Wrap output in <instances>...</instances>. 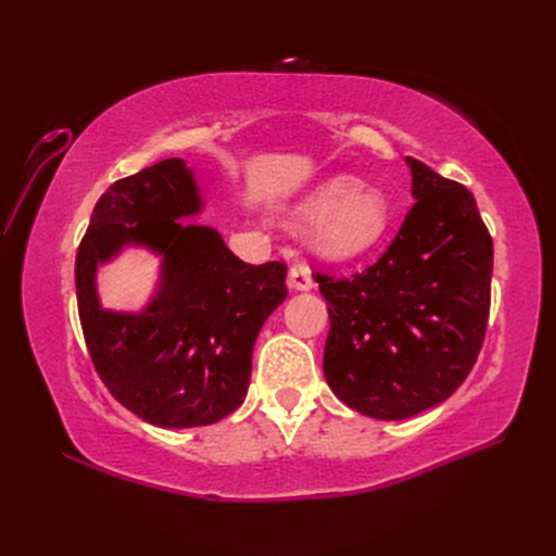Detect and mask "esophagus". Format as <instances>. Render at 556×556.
I'll list each match as a JSON object with an SVG mask.
<instances>
[{
    "label": "esophagus",
    "instance_id": "esophagus-1",
    "mask_svg": "<svg viewBox=\"0 0 556 556\" xmlns=\"http://www.w3.org/2000/svg\"><path fill=\"white\" fill-rule=\"evenodd\" d=\"M290 288L296 292H306L313 288L311 268L304 262H296L290 266Z\"/></svg>",
    "mask_w": 556,
    "mask_h": 556
}]
</instances>
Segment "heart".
Listing matches in <instances>:
<instances>
[{"mask_svg":"<svg viewBox=\"0 0 556 556\" xmlns=\"http://www.w3.org/2000/svg\"><path fill=\"white\" fill-rule=\"evenodd\" d=\"M299 217L311 220V245L327 260L362 255L382 241L392 225V206L378 190L359 188V180L336 176L306 197Z\"/></svg>","mask_w":556,"mask_h":556,"instance_id":"1","label":"heart"}]
</instances>
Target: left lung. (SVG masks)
<instances>
[{
    "label": "left lung",
    "instance_id": "1",
    "mask_svg": "<svg viewBox=\"0 0 556 556\" xmlns=\"http://www.w3.org/2000/svg\"><path fill=\"white\" fill-rule=\"evenodd\" d=\"M413 197L380 260L352 276L315 271L327 299L325 378L345 406L406 419L466 380L486 331L494 245L462 182L408 157Z\"/></svg>",
    "mask_w": 556,
    "mask_h": 556
}]
</instances>
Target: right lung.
<instances>
[{"label":"right lung","instance_id":"add662e5","mask_svg":"<svg viewBox=\"0 0 556 556\" xmlns=\"http://www.w3.org/2000/svg\"><path fill=\"white\" fill-rule=\"evenodd\" d=\"M192 172L169 157L99 197L76 252V299L94 371L127 410L164 429L206 427L248 392L252 345L288 296L282 262L248 264L199 213ZM127 242L163 255L159 296L141 314H111L93 292L96 264Z\"/></svg>","mask_w":556,"mask_h":556}]
</instances>
